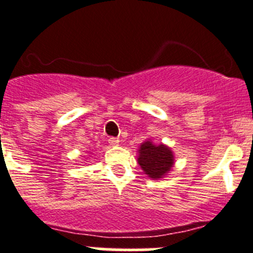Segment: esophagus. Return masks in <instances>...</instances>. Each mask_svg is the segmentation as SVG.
I'll use <instances>...</instances> for the list:
<instances>
[{"mask_svg":"<svg viewBox=\"0 0 253 253\" xmlns=\"http://www.w3.org/2000/svg\"><path fill=\"white\" fill-rule=\"evenodd\" d=\"M109 144H110V146H118V144H119V138H109Z\"/></svg>","mask_w":253,"mask_h":253,"instance_id":"obj_1","label":"esophagus"}]
</instances>
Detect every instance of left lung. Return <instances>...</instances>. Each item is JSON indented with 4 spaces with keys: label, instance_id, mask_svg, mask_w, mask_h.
Segmentation results:
<instances>
[{
    "label": "left lung",
    "instance_id": "8db88e82",
    "mask_svg": "<svg viewBox=\"0 0 253 253\" xmlns=\"http://www.w3.org/2000/svg\"><path fill=\"white\" fill-rule=\"evenodd\" d=\"M138 163L149 177L160 178L171 169L173 154L166 146H154L152 142H146L139 148Z\"/></svg>",
    "mask_w": 253,
    "mask_h": 253
}]
</instances>
